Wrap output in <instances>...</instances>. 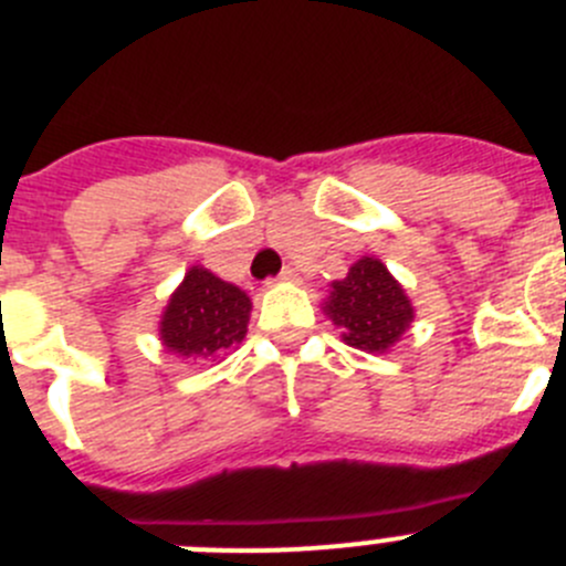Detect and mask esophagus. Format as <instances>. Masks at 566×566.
Returning a JSON list of instances; mask_svg holds the SVG:
<instances>
[{"mask_svg": "<svg viewBox=\"0 0 566 566\" xmlns=\"http://www.w3.org/2000/svg\"><path fill=\"white\" fill-rule=\"evenodd\" d=\"M295 276H298V273H295L293 268H284V271L279 273V282H295Z\"/></svg>", "mask_w": 566, "mask_h": 566, "instance_id": "34e87169", "label": "esophagus"}]
</instances>
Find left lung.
Instances as JSON below:
<instances>
[{
	"mask_svg": "<svg viewBox=\"0 0 566 566\" xmlns=\"http://www.w3.org/2000/svg\"><path fill=\"white\" fill-rule=\"evenodd\" d=\"M324 313L343 329L348 346L382 355L413 324V304L402 284L374 256L357 259L346 279L332 282Z\"/></svg>",
	"mask_w": 566,
	"mask_h": 566,
	"instance_id": "8db88e82",
	"label": "left lung"
}]
</instances>
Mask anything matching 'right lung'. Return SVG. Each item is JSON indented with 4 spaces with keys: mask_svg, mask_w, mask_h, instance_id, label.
<instances>
[{
    "mask_svg": "<svg viewBox=\"0 0 566 566\" xmlns=\"http://www.w3.org/2000/svg\"><path fill=\"white\" fill-rule=\"evenodd\" d=\"M248 318L251 298L237 284L195 265L164 307L158 335L172 355L211 360L240 346L248 332Z\"/></svg>",
    "mask_w": 566,
    "mask_h": 566,
    "instance_id": "obj_1",
    "label": "right lung"
}]
</instances>
